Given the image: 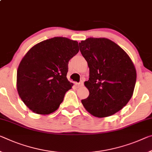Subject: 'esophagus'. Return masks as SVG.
Masks as SVG:
<instances>
[{
	"label": "esophagus",
	"mask_w": 152,
	"mask_h": 152,
	"mask_svg": "<svg viewBox=\"0 0 152 152\" xmlns=\"http://www.w3.org/2000/svg\"><path fill=\"white\" fill-rule=\"evenodd\" d=\"M75 85L77 86V87H80V86L83 85V82H81V83H76Z\"/></svg>",
	"instance_id": "1"
}]
</instances>
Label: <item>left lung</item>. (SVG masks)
<instances>
[{"instance_id": "obj_1", "label": "left lung", "mask_w": 152, "mask_h": 152, "mask_svg": "<svg viewBox=\"0 0 152 152\" xmlns=\"http://www.w3.org/2000/svg\"><path fill=\"white\" fill-rule=\"evenodd\" d=\"M79 47L90 71L85 82L89 95L82 99L83 106L95 117L115 114L133 94L137 73L132 60L120 46L105 38H88Z\"/></svg>"}]
</instances>
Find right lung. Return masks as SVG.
<instances>
[{
    "label": "right lung",
    "instance_id": "obj_1",
    "mask_svg": "<svg viewBox=\"0 0 152 152\" xmlns=\"http://www.w3.org/2000/svg\"><path fill=\"white\" fill-rule=\"evenodd\" d=\"M79 51L78 42L65 37L44 40L28 50L17 71V90L22 102L38 114H50L73 84L67 78L68 62Z\"/></svg>",
    "mask_w": 152,
    "mask_h": 152
}]
</instances>
